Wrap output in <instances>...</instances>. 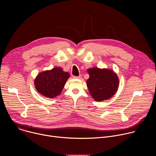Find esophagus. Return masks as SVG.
Segmentation results:
<instances>
[{"label":"esophagus","instance_id":"esophagus-1","mask_svg":"<svg viewBox=\"0 0 156 156\" xmlns=\"http://www.w3.org/2000/svg\"><path fill=\"white\" fill-rule=\"evenodd\" d=\"M73 78H75V79H81V75H80L78 76H73Z\"/></svg>","mask_w":156,"mask_h":156}]
</instances>
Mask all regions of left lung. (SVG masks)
Listing matches in <instances>:
<instances>
[{"label": "left lung", "instance_id": "8db88e82", "mask_svg": "<svg viewBox=\"0 0 156 156\" xmlns=\"http://www.w3.org/2000/svg\"><path fill=\"white\" fill-rule=\"evenodd\" d=\"M90 75L86 81L87 87L92 98L101 102L113 97L118 90L119 79L112 70L93 67L88 69Z\"/></svg>", "mask_w": 156, "mask_h": 156}]
</instances>
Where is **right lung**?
<instances>
[{
    "mask_svg": "<svg viewBox=\"0 0 156 156\" xmlns=\"http://www.w3.org/2000/svg\"><path fill=\"white\" fill-rule=\"evenodd\" d=\"M70 78V74L61 67L40 72L35 78L34 84L36 91L42 96L52 99L60 95Z\"/></svg>",
    "mask_w": 156,
    "mask_h": 156,
    "instance_id": "1",
    "label": "right lung"
}]
</instances>
